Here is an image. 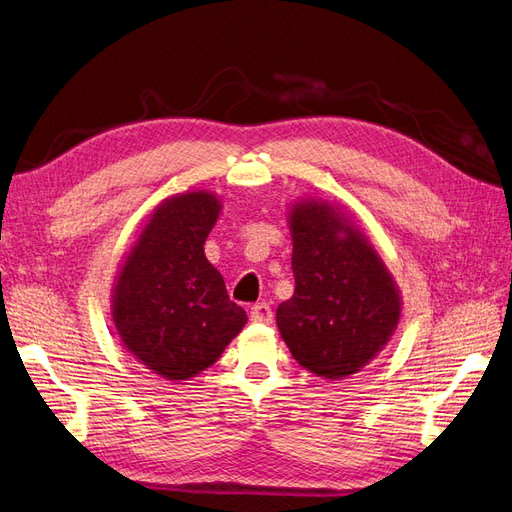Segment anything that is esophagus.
Here are the masks:
<instances>
[{"label":"esophagus","mask_w":512,"mask_h":512,"mask_svg":"<svg viewBox=\"0 0 512 512\" xmlns=\"http://www.w3.org/2000/svg\"><path fill=\"white\" fill-rule=\"evenodd\" d=\"M272 308L266 302H259L251 308V321L253 323H272Z\"/></svg>","instance_id":"34e87169"}]
</instances>
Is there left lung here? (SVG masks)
Instances as JSON below:
<instances>
[{
    "mask_svg": "<svg viewBox=\"0 0 512 512\" xmlns=\"http://www.w3.org/2000/svg\"><path fill=\"white\" fill-rule=\"evenodd\" d=\"M295 291L276 308L293 359L340 381L391 340L402 315L400 289L368 236L338 206L295 202L289 210Z\"/></svg>",
    "mask_w": 512,
    "mask_h": 512,
    "instance_id": "8db88e82",
    "label": "left lung"
}]
</instances>
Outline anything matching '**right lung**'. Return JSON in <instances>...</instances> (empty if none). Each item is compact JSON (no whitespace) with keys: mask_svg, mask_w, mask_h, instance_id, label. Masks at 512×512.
Returning a JSON list of instances; mask_svg holds the SVG:
<instances>
[{"mask_svg":"<svg viewBox=\"0 0 512 512\" xmlns=\"http://www.w3.org/2000/svg\"><path fill=\"white\" fill-rule=\"evenodd\" d=\"M219 212V197L202 189L163 200L114 280L110 308L123 346L166 381L210 368L246 323L204 255Z\"/></svg>","mask_w":512,"mask_h":512,"instance_id":"obj_1","label":"right lung"}]
</instances>
